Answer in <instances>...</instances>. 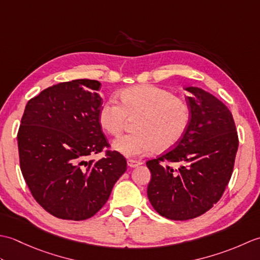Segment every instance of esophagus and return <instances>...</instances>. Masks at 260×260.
<instances>
[{"label": "esophagus", "instance_id": "34e87169", "mask_svg": "<svg viewBox=\"0 0 260 260\" xmlns=\"http://www.w3.org/2000/svg\"><path fill=\"white\" fill-rule=\"evenodd\" d=\"M141 164H142V162H140V161H135V159H127V165H128L129 168H136Z\"/></svg>", "mask_w": 260, "mask_h": 260}]
</instances>
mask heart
<instances>
[{
    "mask_svg": "<svg viewBox=\"0 0 260 260\" xmlns=\"http://www.w3.org/2000/svg\"><path fill=\"white\" fill-rule=\"evenodd\" d=\"M119 105L105 102L98 112L102 128L110 136H119L128 120L132 129L116 140L115 151L126 157L143 156L155 150L158 153L173 148L183 139L191 120L189 104L172 91L152 85L134 86L119 93Z\"/></svg>",
    "mask_w": 260,
    "mask_h": 260,
    "instance_id": "1",
    "label": "heart"
}]
</instances>
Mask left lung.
Instances as JSON below:
<instances>
[{
    "instance_id": "8db88e82",
    "label": "left lung",
    "mask_w": 260,
    "mask_h": 260,
    "mask_svg": "<svg viewBox=\"0 0 260 260\" xmlns=\"http://www.w3.org/2000/svg\"><path fill=\"white\" fill-rule=\"evenodd\" d=\"M189 128L173 150L146 162L152 178L147 197L154 210L171 220L206 213L227 187L238 150L235 120L225 105L201 88L187 87ZM178 164L175 169L169 164Z\"/></svg>"
}]
</instances>
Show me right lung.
Here are the masks:
<instances>
[{
    "instance_id": "right-lung-1",
    "label": "right lung",
    "mask_w": 260,
    "mask_h": 260,
    "mask_svg": "<svg viewBox=\"0 0 260 260\" xmlns=\"http://www.w3.org/2000/svg\"><path fill=\"white\" fill-rule=\"evenodd\" d=\"M101 82L89 79L49 87L27 102L18 132L20 168L35 200L59 219L86 220L107 202L127 169L109 150L98 121ZM105 155L87 161L92 153Z\"/></svg>"
}]
</instances>
